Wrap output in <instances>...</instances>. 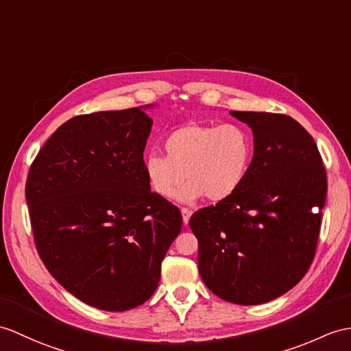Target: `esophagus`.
I'll list each match as a JSON object with an SVG mask.
<instances>
[{"mask_svg":"<svg viewBox=\"0 0 351 351\" xmlns=\"http://www.w3.org/2000/svg\"><path fill=\"white\" fill-rule=\"evenodd\" d=\"M181 214H182V221H184V224L186 226V224H189V221H190L191 210L186 209V208H182V209H181Z\"/></svg>","mask_w":351,"mask_h":351,"instance_id":"34e87169","label":"esophagus"}]
</instances>
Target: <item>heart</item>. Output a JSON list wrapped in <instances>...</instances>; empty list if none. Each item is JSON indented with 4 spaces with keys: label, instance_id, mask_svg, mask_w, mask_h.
I'll return each mask as SVG.
<instances>
[{
    "label": "heart",
    "instance_id": "obj_1",
    "mask_svg": "<svg viewBox=\"0 0 351 351\" xmlns=\"http://www.w3.org/2000/svg\"><path fill=\"white\" fill-rule=\"evenodd\" d=\"M166 157L151 152L143 170L151 190L160 197H172L176 190L181 203H194L208 195L223 202L238 191L248 176L254 143L239 124H185L165 138Z\"/></svg>",
    "mask_w": 351,
    "mask_h": 351
}]
</instances>
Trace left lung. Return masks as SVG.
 <instances>
[{"instance_id":"obj_1","label":"left lung","mask_w":351,"mask_h":351,"mask_svg":"<svg viewBox=\"0 0 351 351\" xmlns=\"http://www.w3.org/2000/svg\"><path fill=\"white\" fill-rule=\"evenodd\" d=\"M230 115L254 137L248 176L232 197L194 213L190 227L206 287L227 302L258 305L295 287L311 266L328 184L314 138L298 121Z\"/></svg>"}]
</instances>
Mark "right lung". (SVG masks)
I'll return each mask as SVG.
<instances>
[{"instance_id": "obj_1", "label": "right lung", "mask_w": 351, "mask_h": 351, "mask_svg": "<svg viewBox=\"0 0 351 351\" xmlns=\"http://www.w3.org/2000/svg\"><path fill=\"white\" fill-rule=\"evenodd\" d=\"M152 108L71 118L29 169L25 197L40 258L65 290L104 311L154 295L182 229L179 209L151 191L143 170Z\"/></svg>"}]
</instances>
